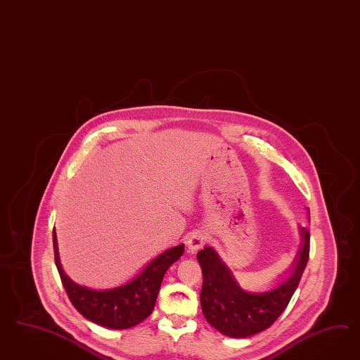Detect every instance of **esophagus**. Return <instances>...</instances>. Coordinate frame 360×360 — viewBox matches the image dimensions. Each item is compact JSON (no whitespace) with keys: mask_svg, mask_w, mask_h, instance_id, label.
<instances>
[{"mask_svg":"<svg viewBox=\"0 0 360 360\" xmlns=\"http://www.w3.org/2000/svg\"><path fill=\"white\" fill-rule=\"evenodd\" d=\"M206 235L202 232H193V235L187 240V248L190 253H195L198 250H200L205 243H206Z\"/></svg>","mask_w":360,"mask_h":360,"instance_id":"1","label":"esophagus"}]
</instances>
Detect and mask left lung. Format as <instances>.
Listing matches in <instances>:
<instances>
[{"label": "left lung", "mask_w": 360, "mask_h": 360, "mask_svg": "<svg viewBox=\"0 0 360 360\" xmlns=\"http://www.w3.org/2000/svg\"><path fill=\"white\" fill-rule=\"evenodd\" d=\"M307 218L310 211L307 208ZM301 243L289 276L269 292L250 293L241 289L229 266L214 248L198 252L203 273L200 306L208 323L231 338H247L272 326L289 304L305 271L310 251V233L300 227Z\"/></svg>", "instance_id": "left-lung-1"}]
</instances>
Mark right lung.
<instances>
[{
	"mask_svg": "<svg viewBox=\"0 0 360 360\" xmlns=\"http://www.w3.org/2000/svg\"><path fill=\"white\" fill-rule=\"evenodd\" d=\"M54 238L55 264L72 305L77 311L100 326L124 330L141 323L152 314L165 273L185 251V244L173 247L149 262L131 281L107 290H94L74 283L65 274Z\"/></svg>",
	"mask_w": 360,
	"mask_h": 360,
	"instance_id": "1",
	"label": "right lung"
}]
</instances>
